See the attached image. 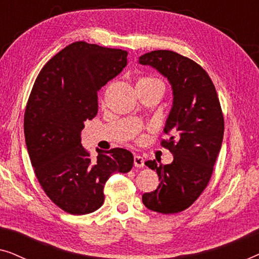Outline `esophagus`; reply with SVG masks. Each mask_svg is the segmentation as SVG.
Masks as SVG:
<instances>
[{"label":"esophagus","instance_id":"obj_1","mask_svg":"<svg viewBox=\"0 0 259 259\" xmlns=\"http://www.w3.org/2000/svg\"><path fill=\"white\" fill-rule=\"evenodd\" d=\"M134 166H136V167H144L145 160L141 155H138V154L134 155Z\"/></svg>","mask_w":259,"mask_h":259}]
</instances>
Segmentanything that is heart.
<instances>
[{
  "label": "heart",
  "mask_w": 259,
  "mask_h": 259,
  "mask_svg": "<svg viewBox=\"0 0 259 259\" xmlns=\"http://www.w3.org/2000/svg\"><path fill=\"white\" fill-rule=\"evenodd\" d=\"M138 83H145V84H154V83H160L158 80L153 79V77H143L138 81Z\"/></svg>",
  "instance_id": "heart-1"
}]
</instances>
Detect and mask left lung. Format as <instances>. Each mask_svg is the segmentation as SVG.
Returning a JSON list of instances; mask_svg holds the SVG:
<instances>
[{"label": "left lung", "mask_w": 259, "mask_h": 259, "mask_svg": "<svg viewBox=\"0 0 259 259\" xmlns=\"http://www.w3.org/2000/svg\"><path fill=\"white\" fill-rule=\"evenodd\" d=\"M139 63L151 66L171 83L173 105L161 145L173 154L171 164L148 160L157 171V190L143 194L147 208L159 213H178L190 207L207 186L224 136V116L208 74L197 62L172 51L141 55Z\"/></svg>", "instance_id": "left-lung-1"}]
</instances>
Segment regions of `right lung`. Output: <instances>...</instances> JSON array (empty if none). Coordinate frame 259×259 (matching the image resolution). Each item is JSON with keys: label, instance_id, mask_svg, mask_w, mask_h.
<instances>
[{"label": "right lung", "instance_id": "right-lung-1", "mask_svg": "<svg viewBox=\"0 0 259 259\" xmlns=\"http://www.w3.org/2000/svg\"><path fill=\"white\" fill-rule=\"evenodd\" d=\"M126 65V51L77 41L53 56L35 80L24 112L27 150L41 187L67 213L97 211L109 177L133 166L125 148L92 159L81 145L83 122L98 113V91Z\"/></svg>", "mask_w": 259, "mask_h": 259}]
</instances>
